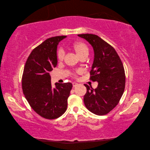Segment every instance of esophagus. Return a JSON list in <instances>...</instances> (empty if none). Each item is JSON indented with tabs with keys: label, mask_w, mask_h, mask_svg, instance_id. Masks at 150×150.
<instances>
[{
	"label": "esophagus",
	"mask_w": 150,
	"mask_h": 150,
	"mask_svg": "<svg viewBox=\"0 0 150 150\" xmlns=\"http://www.w3.org/2000/svg\"><path fill=\"white\" fill-rule=\"evenodd\" d=\"M78 85V83H72V86H73V87H76V86H77Z\"/></svg>",
	"instance_id": "1"
}]
</instances>
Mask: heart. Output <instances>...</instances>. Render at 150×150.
I'll return each instance as SVG.
<instances>
[{
	"label": "heart",
	"mask_w": 150,
	"mask_h": 150,
	"mask_svg": "<svg viewBox=\"0 0 150 150\" xmlns=\"http://www.w3.org/2000/svg\"><path fill=\"white\" fill-rule=\"evenodd\" d=\"M72 48L74 50L76 53L78 54L79 57H83L84 56H88L89 54V48L87 45L83 42H76L72 45ZM64 51L63 49H59L57 51V59L59 61H62L64 57ZM79 71H75L72 72V75L73 76H76V74L78 73Z\"/></svg>",
	"instance_id": "b5f03b06"
}]
</instances>
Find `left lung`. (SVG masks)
I'll use <instances>...</instances> for the list:
<instances>
[{"instance_id": "8db88e82", "label": "left lung", "mask_w": 150, "mask_h": 150, "mask_svg": "<svg viewBox=\"0 0 150 150\" xmlns=\"http://www.w3.org/2000/svg\"><path fill=\"white\" fill-rule=\"evenodd\" d=\"M91 45L94 59L90 71V80L98 81L96 89L84 84L87 91L84 96L86 108L95 115H105L119 103L124 93L126 76L123 64L115 49L99 36L78 34Z\"/></svg>"}]
</instances>
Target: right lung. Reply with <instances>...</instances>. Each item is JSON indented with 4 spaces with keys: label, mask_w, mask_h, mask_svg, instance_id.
Segmentation results:
<instances>
[{
    "label": "right lung",
    "mask_w": 150,
    "mask_h": 150,
    "mask_svg": "<svg viewBox=\"0 0 150 150\" xmlns=\"http://www.w3.org/2000/svg\"><path fill=\"white\" fill-rule=\"evenodd\" d=\"M66 37L49 38L34 48L22 74V91L27 101L36 113L48 120L56 119L65 112L72 87L71 83H56V88H52L49 74L57 66V44Z\"/></svg>",
    "instance_id": "obj_1"
}]
</instances>
